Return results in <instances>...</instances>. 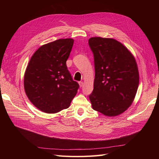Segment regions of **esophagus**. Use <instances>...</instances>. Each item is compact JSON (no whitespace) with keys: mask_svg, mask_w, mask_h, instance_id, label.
Returning a JSON list of instances; mask_svg holds the SVG:
<instances>
[{"mask_svg":"<svg viewBox=\"0 0 159 159\" xmlns=\"http://www.w3.org/2000/svg\"><path fill=\"white\" fill-rule=\"evenodd\" d=\"M83 84H84V82L83 81H79V85H80V87L81 88L83 86Z\"/></svg>","mask_w":159,"mask_h":159,"instance_id":"esophagus-1","label":"esophagus"}]
</instances>
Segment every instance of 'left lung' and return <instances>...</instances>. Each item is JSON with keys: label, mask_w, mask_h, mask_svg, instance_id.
Listing matches in <instances>:
<instances>
[{"label": "left lung", "mask_w": 159, "mask_h": 159, "mask_svg": "<svg viewBox=\"0 0 159 159\" xmlns=\"http://www.w3.org/2000/svg\"><path fill=\"white\" fill-rule=\"evenodd\" d=\"M89 46L94 57L95 80L89 99L93 109L106 116L121 114L135 97L139 74L134 56L113 38L93 37Z\"/></svg>", "instance_id": "left-lung-1"}]
</instances>
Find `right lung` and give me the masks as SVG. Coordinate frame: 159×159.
Listing matches in <instances>:
<instances>
[{
    "label": "right lung",
    "mask_w": 159,
    "mask_h": 159,
    "mask_svg": "<svg viewBox=\"0 0 159 159\" xmlns=\"http://www.w3.org/2000/svg\"><path fill=\"white\" fill-rule=\"evenodd\" d=\"M74 40L59 39L40 47L32 56L25 74L27 97L47 113L68 108L80 87L66 66Z\"/></svg>",
    "instance_id": "right-lung-1"
}]
</instances>
